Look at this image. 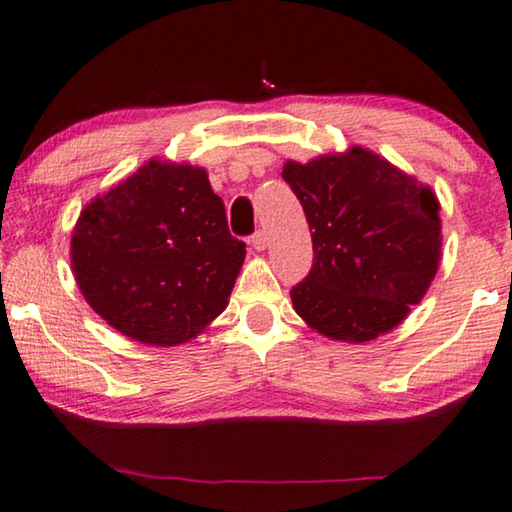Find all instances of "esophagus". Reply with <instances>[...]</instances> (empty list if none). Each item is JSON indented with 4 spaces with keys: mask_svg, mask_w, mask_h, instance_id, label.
I'll return each mask as SVG.
<instances>
[{
    "mask_svg": "<svg viewBox=\"0 0 512 512\" xmlns=\"http://www.w3.org/2000/svg\"><path fill=\"white\" fill-rule=\"evenodd\" d=\"M250 244H253V248L255 250H266V246H268V235H266V230H257L253 237H250Z\"/></svg>",
    "mask_w": 512,
    "mask_h": 512,
    "instance_id": "34e87169",
    "label": "esophagus"
}]
</instances>
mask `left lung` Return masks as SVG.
<instances>
[{
    "label": "left lung",
    "instance_id": "8db88e82",
    "mask_svg": "<svg viewBox=\"0 0 512 512\" xmlns=\"http://www.w3.org/2000/svg\"><path fill=\"white\" fill-rule=\"evenodd\" d=\"M282 179L313 241L311 273L291 288L295 313L353 345L396 329L439 271L441 203L430 185L360 145L286 161Z\"/></svg>",
    "mask_w": 512,
    "mask_h": 512
}]
</instances>
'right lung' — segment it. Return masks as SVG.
<instances>
[{"mask_svg": "<svg viewBox=\"0 0 512 512\" xmlns=\"http://www.w3.org/2000/svg\"><path fill=\"white\" fill-rule=\"evenodd\" d=\"M246 257L208 172L152 159L91 199L73 226L71 268L109 327L176 347L226 309Z\"/></svg>", "mask_w": 512, "mask_h": 512, "instance_id": "1", "label": "right lung"}]
</instances>
